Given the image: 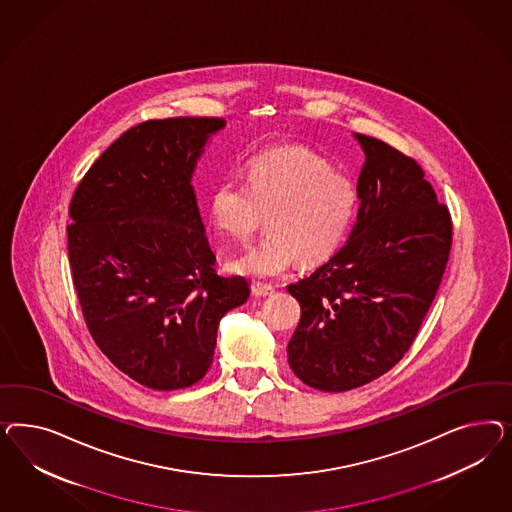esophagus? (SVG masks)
Segmentation results:
<instances>
[{
  "instance_id": "esophagus-1",
  "label": "esophagus",
  "mask_w": 512,
  "mask_h": 512,
  "mask_svg": "<svg viewBox=\"0 0 512 512\" xmlns=\"http://www.w3.org/2000/svg\"><path fill=\"white\" fill-rule=\"evenodd\" d=\"M274 287L272 285H266V283H253V295L255 296H270L274 295Z\"/></svg>"
}]
</instances>
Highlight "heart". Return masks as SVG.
<instances>
[{"instance_id":"b5f03b06","label":"heart","mask_w":512,"mask_h":512,"mask_svg":"<svg viewBox=\"0 0 512 512\" xmlns=\"http://www.w3.org/2000/svg\"><path fill=\"white\" fill-rule=\"evenodd\" d=\"M357 208L347 174L304 146H279L249 161L246 186L225 180L214 189L210 217L217 229L246 244L261 229L270 234L231 266L249 278H274L300 259L325 261L340 246Z\"/></svg>"}]
</instances>
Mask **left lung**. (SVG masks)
Here are the masks:
<instances>
[{
    "label": "left lung",
    "instance_id": "left-lung-1",
    "mask_svg": "<svg viewBox=\"0 0 512 512\" xmlns=\"http://www.w3.org/2000/svg\"><path fill=\"white\" fill-rule=\"evenodd\" d=\"M366 163L347 244L287 287L300 304L289 366L308 387L353 390L396 366L419 334L445 274L449 208L419 163L383 140L355 135Z\"/></svg>",
    "mask_w": 512,
    "mask_h": 512
}]
</instances>
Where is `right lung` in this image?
Returning a JSON list of instances; mask_svg holds the SVG:
<instances>
[{
    "instance_id": "add662e5",
    "label": "right lung",
    "mask_w": 512,
    "mask_h": 512,
    "mask_svg": "<svg viewBox=\"0 0 512 512\" xmlns=\"http://www.w3.org/2000/svg\"><path fill=\"white\" fill-rule=\"evenodd\" d=\"M221 118L148 120L114 140L69 204L67 251L86 326L103 355L154 390L201 381L221 317L249 283L216 270L191 176Z\"/></svg>"
}]
</instances>
